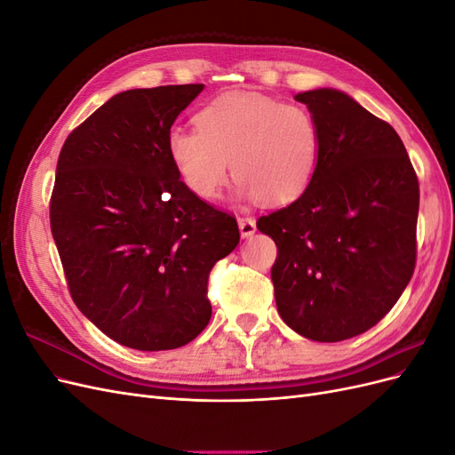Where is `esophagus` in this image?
<instances>
[{
	"label": "esophagus",
	"mask_w": 455,
	"mask_h": 455,
	"mask_svg": "<svg viewBox=\"0 0 455 455\" xmlns=\"http://www.w3.org/2000/svg\"><path fill=\"white\" fill-rule=\"evenodd\" d=\"M239 231H241V235H243L244 239L254 235V233H256V220L251 218V216L239 218Z\"/></svg>",
	"instance_id": "1"
}]
</instances>
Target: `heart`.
<instances>
[{
	"label": "heart",
	"instance_id": "obj_1",
	"mask_svg": "<svg viewBox=\"0 0 455 455\" xmlns=\"http://www.w3.org/2000/svg\"><path fill=\"white\" fill-rule=\"evenodd\" d=\"M196 123L197 131L172 127L167 149L178 176L201 199H216L233 171L244 199L286 204L304 194L319 169L321 127L301 104L229 92L206 104Z\"/></svg>",
	"mask_w": 455,
	"mask_h": 455
}]
</instances>
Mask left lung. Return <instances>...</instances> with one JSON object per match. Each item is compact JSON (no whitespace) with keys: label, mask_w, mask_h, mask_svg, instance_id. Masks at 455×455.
<instances>
[{"label":"left lung","mask_w":455,"mask_h":455,"mask_svg":"<svg viewBox=\"0 0 455 455\" xmlns=\"http://www.w3.org/2000/svg\"><path fill=\"white\" fill-rule=\"evenodd\" d=\"M294 99L321 127L319 169L294 203L256 226L277 244L281 319L307 339L341 341L378 324L411 279L419 184L401 136L349 94Z\"/></svg>","instance_id":"left-lung-1"}]
</instances>
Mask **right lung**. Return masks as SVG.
<instances>
[{
	"instance_id": "add662e5",
	"label": "right lung",
	"mask_w": 455,
	"mask_h": 455,
	"mask_svg": "<svg viewBox=\"0 0 455 455\" xmlns=\"http://www.w3.org/2000/svg\"><path fill=\"white\" fill-rule=\"evenodd\" d=\"M204 85L131 89L68 136L51 231L72 299L121 346L167 351L209 324V273L239 244L237 220L186 188L167 134Z\"/></svg>"
}]
</instances>
